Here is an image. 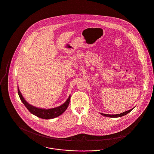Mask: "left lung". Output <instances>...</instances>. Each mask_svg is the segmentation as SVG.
<instances>
[{"label": "left lung", "instance_id": "obj_1", "mask_svg": "<svg viewBox=\"0 0 154 154\" xmlns=\"http://www.w3.org/2000/svg\"><path fill=\"white\" fill-rule=\"evenodd\" d=\"M132 108V109H133ZM132 109H131L128 111H125L122 113H120V114H103V113H100L102 115L104 116H106V117H122V116H123L126 114H127L128 113H129V112H131Z\"/></svg>", "mask_w": 154, "mask_h": 154}]
</instances>
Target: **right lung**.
I'll return each mask as SVG.
<instances>
[{
    "label": "right lung",
    "mask_w": 154,
    "mask_h": 154,
    "mask_svg": "<svg viewBox=\"0 0 154 154\" xmlns=\"http://www.w3.org/2000/svg\"><path fill=\"white\" fill-rule=\"evenodd\" d=\"M18 94L22 102L23 103V104L26 107V108L29 111V112H31L34 115L44 119H54L62 114L67 108L70 103V96H69L67 100H66V102L64 103H63L62 105H60V106H58L54 108L45 109L38 108L29 104L23 97V96L22 95L19 89V87H18Z\"/></svg>",
    "instance_id": "add662e5"
}]
</instances>
